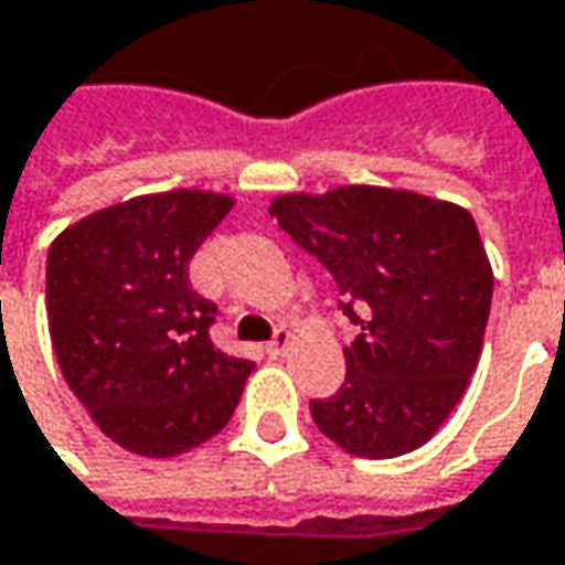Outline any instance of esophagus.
Returning a JSON list of instances; mask_svg holds the SVG:
<instances>
[{
  "mask_svg": "<svg viewBox=\"0 0 565 565\" xmlns=\"http://www.w3.org/2000/svg\"><path fill=\"white\" fill-rule=\"evenodd\" d=\"M290 343H294V333L278 328V331H275V337H271V343H268V355H284V352L290 349Z\"/></svg>",
  "mask_w": 565,
  "mask_h": 565,
  "instance_id": "obj_1",
  "label": "esophagus"
}]
</instances>
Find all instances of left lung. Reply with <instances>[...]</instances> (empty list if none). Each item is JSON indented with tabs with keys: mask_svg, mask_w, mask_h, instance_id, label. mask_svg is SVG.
I'll use <instances>...</instances> for the list:
<instances>
[{
	"mask_svg": "<svg viewBox=\"0 0 565 565\" xmlns=\"http://www.w3.org/2000/svg\"><path fill=\"white\" fill-rule=\"evenodd\" d=\"M268 213L328 266L359 328L347 383L309 402L318 429L355 458L427 445L473 377L492 309V263L470 210L405 188L278 194Z\"/></svg>",
	"mask_w": 565,
	"mask_h": 565,
	"instance_id": "left-lung-1",
	"label": "left lung"
}]
</instances>
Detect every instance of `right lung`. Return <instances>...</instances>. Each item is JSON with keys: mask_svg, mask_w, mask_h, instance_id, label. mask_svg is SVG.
Wrapping results in <instances>:
<instances>
[{"mask_svg": "<svg viewBox=\"0 0 565 565\" xmlns=\"http://www.w3.org/2000/svg\"><path fill=\"white\" fill-rule=\"evenodd\" d=\"M232 194L172 188L67 225L49 247L45 312L61 374L107 439L175 458L232 420L253 362L210 343L216 306L188 263Z\"/></svg>", "mask_w": 565, "mask_h": 565, "instance_id": "1", "label": "right lung"}]
</instances>
